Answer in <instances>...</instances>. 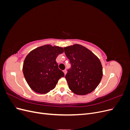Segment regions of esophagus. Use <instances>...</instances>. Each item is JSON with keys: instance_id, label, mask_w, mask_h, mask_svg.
Returning a JSON list of instances; mask_svg holds the SVG:
<instances>
[{"instance_id": "1", "label": "esophagus", "mask_w": 130, "mask_h": 130, "mask_svg": "<svg viewBox=\"0 0 130 130\" xmlns=\"http://www.w3.org/2000/svg\"><path fill=\"white\" fill-rule=\"evenodd\" d=\"M63 72H64V75H66V73H67V70H66V69L63 70Z\"/></svg>"}]
</instances>
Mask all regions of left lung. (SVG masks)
Instances as JSON below:
<instances>
[{"label": "left lung", "instance_id": "obj_1", "mask_svg": "<svg viewBox=\"0 0 130 130\" xmlns=\"http://www.w3.org/2000/svg\"><path fill=\"white\" fill-rule=\"evenodd\" d=\"M64 50L71 64L65 76L69 89L77 95L91 93L103 77V67L99 59L80 44L64 47Z\"/></svg>", "mask_w": 130, "mask_h": 130}]
</instances>
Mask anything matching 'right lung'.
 I'll return each mask as SVG.
<instances>
[{
    "instance_id": "obj_1",
    "label": "right lung",
    "mask_w": 130,
    "mask_h": 130,
    "mask_svg": "<svg viewBox=\"0 0 130 130\" xmlns=\"http://www.w3.org/2000/svg\"><path fill=\"white\" fill-rule=\"evenodd\" d=\"M63 52L62 47L45 45L35 49L26 56L23 72L34 91L40 94L48 93L56 87L58 80L64 76L56 61L57 56Z\"/></svg>"
}]
</instances>
